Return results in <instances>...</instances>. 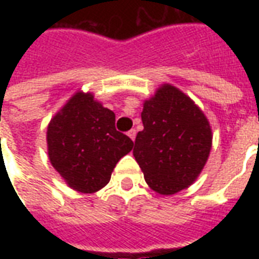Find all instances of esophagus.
I'll use <instances>...</instances> for the list:
<instances>
[{
  "instance_id": "esophagus-1",
  "label": "esophagus",
  "mask_w": 259,
  "mask_h": 259,
  "mask_svg": "<svg viewBox=\"0 0 259 259\" xmlns=\"http://www.w3.org/2000/svg\"><path fill=\"white\" fill-rule=\"evenodd\" d=\"M127 136H129L132 140L135 141V139H136V130L135 129L129 130V132H127Z\"/></svg>"
}]
</instances>
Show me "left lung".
Listing matches in <instances>:
<instances>
[{
	"label": "left lung",
	"mask_w": 259,
	"mask_h": 259,
	"mask_svg": "<svg viewBox=\"0 0 259 259\" xmlns=\"http://www.w3.org/2000/svg\"><path fill=\"white\" fill-rule=\"evenodd\" d=\"M141 120L144 129L137 133L133 155L147 185L163 195L190 186L211 151L212 132L202 111L165 84L144 102Z\"/></svg>",
	"instance_id": "8db88e82"
}]
</instances>
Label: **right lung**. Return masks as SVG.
Here are the masks:
<instances>
[{
    "label": "right lung",
    "instance_id": "obj_1",
    "mask_svg": "<svg viewBox=\"0 0 259 259\" xmlns=\"http://www.w3.org/2000/svg\"><path fill=\"white\" fill-rule=\"evenodd\" d=\"M48 157L65 182L80 193H96L133 141L115 127V113L90 93L74 94L48 124Z\"/></svg>",
    "mask_w": 259,
    "mask_h": 259
}]
</instances>
